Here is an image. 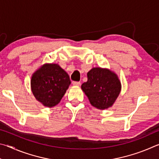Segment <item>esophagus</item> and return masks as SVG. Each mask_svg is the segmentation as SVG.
<instances>
[{"mask_svg": "<svg viewBox=\"0 0 159 159\" xmlns=\"http://www.w3.org/2000/svg\"><path fill=\"white\" fill-rule=\"evenodd\" d=\"M72 84L74 85H79L80 84V83L79 81H73L72 82Z\"/></svg>", "mask_w": 159, "mask_h": 159, "instance_id": "obj_1", "label": "esophagus"}]
</instances>
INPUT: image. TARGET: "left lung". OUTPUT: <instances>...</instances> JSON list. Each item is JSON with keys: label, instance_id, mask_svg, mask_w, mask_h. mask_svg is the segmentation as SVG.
Masks as SVG:
<instances>
[{"label": "left lung", "instance_id": "8db88e82", "mask_svg": "<svg viewBox=\"0 0 159 159\" xmlns=\"http://www.w3.org/2000/svg\"><path fill=\"white\" fill-rule=\"evenodd\" d=\"M88 81L81 88L93 107L105 109L111 107L120 92L121 85L116 74L109 69L93 68L88 72Z\"/></svg>", "mask_w": 159, "mask_h": 159}]
</instances>
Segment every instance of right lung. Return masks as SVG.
Wrapping results in <instances>:
<instances>
[{"label": "right lung", "instance_id": "right-lung-1", "mask_svg": "<svg viewBox=\"0 0 159 159\" xmlns=\"http://www.w3.org/2000/svg\"><path fill=\"white\" fill-rule=\"evenodd\" d=\"M71 83L69 75L56 64H46L33 74L31 90L38 101L48 107L57 104Z\"/></svg>", "mask_w": 159, "mask_h": 159}]
</instances>
